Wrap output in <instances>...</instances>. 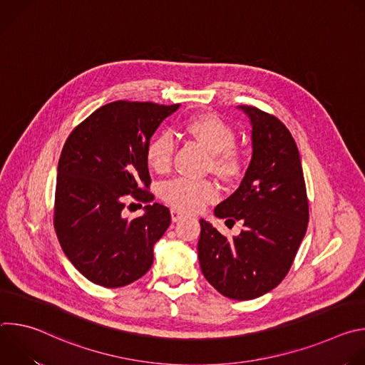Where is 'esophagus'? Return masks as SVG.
I'll use <instances>...</instances> for the list:
<instances>
[{"label": "esophagus", "mask_w": 365, "mask_h": 365, "mask_svg": "<svg viewBox=\"0 0 365 365\" xmlns=\"http://www.w3.org/2000/svg\"><path fill=\"white\" fill-rule=\"evenodd\" d=\"M183 217H185L183 212H180V211H178V210H172V221H173V222L180 221Z\"/></svg>", "instance_id": "obj_1"}]
</instances>
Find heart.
I'll return each mask as SVG.
<instances>
[{"instance_id": "1", "label": "heart", "mask_w": 365, "mask_h": 365, "mask_svg": "<svg viewBox=\"0 0 365 365\" xmlns=\"http://www.w3.org/2000/svg\"><path fill=\"white\" fill-rule=\"evenodd\" d=\"M185 131L211 153V169L222 179H232L241 170V158L234 148V128L214 114H200L185 123ZM175 140L169 133H160L151 138L145 148V160L155 173H165L172 166ZM163 199L185 212H195L218 197V189L212 180L176 178L162 187Z\"/></svg>"}]
</instances>
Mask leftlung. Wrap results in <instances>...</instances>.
I'll return each instance as SVG.
<instances>
[{
	"label": "left lung",
	"instance_id": "8db88e82",
	"mask_svg": "<svg viewBox=\"0 0 365 365\" xmlns=\"http://www.w3.org/2000/svg\"><path fill=\"white\" fill-rule=\"evenodd\" d=\"M251 121L252 155L240 187L215 207L238 237L227 240L200 220L197 258L205 279L221 294L250 300L273 290L289 273L306 234L309 203L297 145L272 114L240 106Z\"/></svg>",
	"mask_w": 365,
	"mask_h": 365
}]
</instances>
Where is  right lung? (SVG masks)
I'll return each instance as SVG.
<instances>
[{"mask_svg":"<svg viewBox=\"0 0 365 365\" xmlns=\"http://www.w3.org/2000/svg\"><path fill=\"white\" fill-rule=\"evenodd\" d=\"M180 103L115 101L93 111L68 137L58 165L53 225L75 269L103 287H123L153 264V247L170 225L165 205L124 218L125 202L154 196L145 148ZM131 206V205H130Z\"/></svg>","mask_w":365,"mask_h":365,"instance_id":"obj_1","label":"right lung"}]
</instances>
